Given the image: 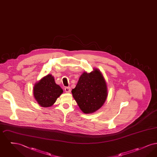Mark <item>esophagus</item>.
I'll return each mask as SVG.
<instances>
[{
    "mask_svg": "<svg viewBox=\"0 0 157 157\" xmlns=\"http://www.w3.org/2000/svg\"><path fill=\"white\" fill-rule=\"evenodd\" d=\"M65 91L67 93H69L71 92V88L70 87H65Z\"/></svg>",
    "mask_w": 157,
    "mask_h": 157,
    "instance_id": "obj_1",
    "label": "esophagus"
}]
</instances>
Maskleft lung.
Returning <instances> with one entry per match:
<instances>
[{
    "label": "left lung",
    "mask_w": 157,
    "mask_h": 157,
    "mask_svg": "<svg viewBox=\"0 0 157 157\" xmlns=\"http://www.w3.org/2000/svg\"><path fill=\"white\" fill-rule=\"evenodd\" d=\"M72 94L82 112L93 113L99 109L107 98V88L100 71L94 70L90 74L84 72Z\"/></svg>",
    "instance_id": "obj_1"
}]
</instances>
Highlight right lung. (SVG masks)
<instances>
[{
    "label": "right lung",
    "mask_w": 157,
    "mask_h": 157,
    "mask_svg": "<svg viewBox=\"0 0 157 157\" xmlns=\"http://www.w3.org/2000/svg\"><path fill=\"white\" fill-rule=\"evenodd\" d=\"M62 92L63 90L56 84L51 75L44 77L33 88L34 97L37 103L43 107L52 106Z\"/></svg>",
    "instance_id": "right-lung-1"
}]
</instances>
